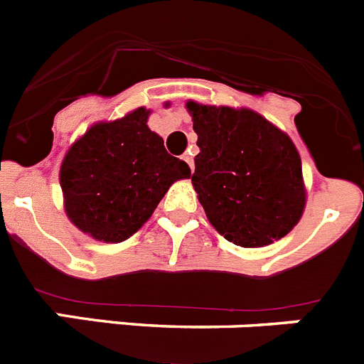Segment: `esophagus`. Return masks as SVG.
Masks as SVG:
<instances>
[{
	"label": "esophagus",
	"instance_id": "34e87169",
	"mask_svg": "<svg viewBox=\"0 0 364 364\" xmlns=\"http://www.w3.org/2000/svg\"><path fill=\"white\" fill-rule=\"evenodd\" d=\"M183 159H185L186 163H188V166L190 168H194V158H192V154H185V156H183Z\"/></svg>",
	"mask_w": 364,
	"mask_h": 364
}]
</instances>
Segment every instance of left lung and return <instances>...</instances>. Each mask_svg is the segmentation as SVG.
Listing matches in <instances>:
<instances>
[{
    "label": "left lung",
    "instance_id": "left-lung-1",
    "mask_svg": "<svg viewBox=\"0 0 364 364\" xmlns=\"http://www.w3.org/2000/svg\"><path fill=\"white\" fill-rule=\"evenodd\" d=\"M186 110L199 146L192 185L212 227L245 248L284 237L306 201L292 139L254 110L196 101Z\"/></svg>",
    "mask_w": 364,
    "mask_h": 364
}]
</instances>
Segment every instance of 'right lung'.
Segmentation results:
<instances>
[{"instance_id":"obj_1","label":"right lung","mask_w":364,"mask_h":364,"mask_svg":"<svg viewBox=\"0 0 364 364\" xmlns=\"http://www.w3.org/2000/svg\"><path fill=\"white\" fill-rule=\"evenodd\" d=\"M150 110H132L96 123L68 149L60 170L65 212L81 232L121 243L149 221L178 179L190 178L185 161L170 156L163 137L146 125Z\"/></svg>"}]
</instances>
